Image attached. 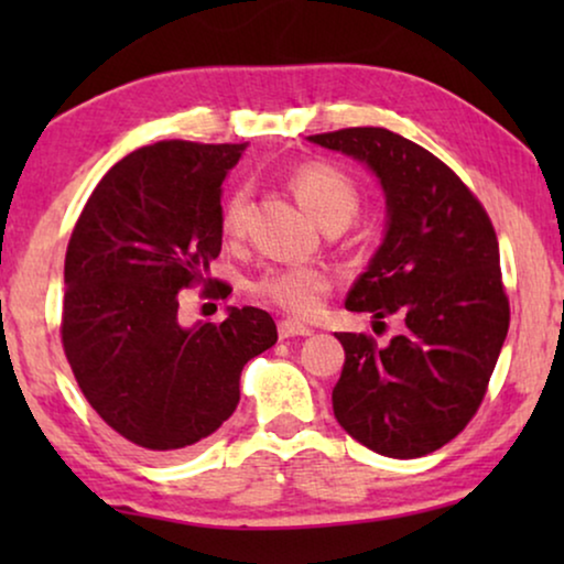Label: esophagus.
I'll list each match as a JSON object with an SVG mask.
<instances>
[{
	"label": "esophagus",
	"instance_id": "34e87169",
	"mask_svg": "<svg viewBox=\"0 0 564 564\" xmlns=\"http://www.w3.org/2000/svg\"><path fill=\"white\" fill-rule=\"evenodd\" d=\"M313 328L305 326V323H297L292 318H284L280 323V338H292V336H311Z\"/></svg>",
	"mask_w": 564,
	"mask_h": 564
}]
</instances>
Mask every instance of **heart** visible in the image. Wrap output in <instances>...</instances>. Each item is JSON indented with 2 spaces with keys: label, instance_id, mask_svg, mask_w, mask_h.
Here are the masks:
<instances>
[{
  "label": "heart",
  "instance_id": "1",
  "mask_svg": "<svg viewBox=\"0 0 564 564\" xmlns=\"http://www.w3.org/2000/svg\"><path fill=\"white\" fill-rule=\"evenodd\" d=\"M290 187L295 189L303 203L321 226H346L361 207V189L357 180L341 166L328 161H307L290 174ZM249 218V187L234 184L220 199V230L226 238H241L246 234ZM334 276L326 267L313 264H276L267 267L249 282V292L261 303L282 307L284 313L307 318L318 313L326 300Z\"/></svg>",
  "mask_w": 564,
  "mask_h": 564
}]
</instances>
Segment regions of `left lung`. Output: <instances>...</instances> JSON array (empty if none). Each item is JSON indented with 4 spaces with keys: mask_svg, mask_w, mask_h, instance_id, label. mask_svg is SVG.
I'll list each match as a JSON object with an SVG mask.
<instances>
[{
    "mask_svg": "<svg viewBox=\"0 0 564 564\" xmlns=\"http://www.w3.org/2000/svg\"><path fill=\"white\" fill-rule=\"evenodd\" d=\"M311 141L380 176L388 236L346 307L403 323L388 346L367 334H336L346 361L334 415L382 457H423L475 419L506 341L511 305L496 228L442 159L392 130L344 128Z\"/></svg>",
    "mask_w": 564,
    "mask_h": 564,
    "instance_id": "8db88e82",
    "label": "left lung"
}]
</instances>
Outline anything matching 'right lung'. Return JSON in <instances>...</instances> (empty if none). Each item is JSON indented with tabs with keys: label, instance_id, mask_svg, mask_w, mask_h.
<instances>
[{
	"label": "right lung",
	"instance_id": "obj_1",
	"mask_svg": "<svg viewBox=\"0 0 564 564\" xmlns=\"http://www.w3.org/2000/svg\"><path fill=\"white\" fill-rule=\"evenodd\" d=\"M243 143L159 141L118 161L68 238L61 344L99 419L153 457L184 454L234 415L246 361L276 344L272 315L230 307L182 328L180 292L215 280L220 187Z\"/></svg>",
	"mask_w": 564,
	"mask_h": 564
}]
</instances>
